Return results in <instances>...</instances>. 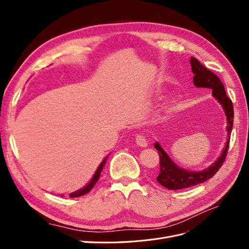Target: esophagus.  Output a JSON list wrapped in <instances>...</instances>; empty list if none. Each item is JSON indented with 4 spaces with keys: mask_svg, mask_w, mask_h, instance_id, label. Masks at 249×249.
Segmentation results:
<instances>
[{
    "mask_svg": "<svg viewBox=\"0 0 249 249\" xmlns=\"http://www.w3.org/2000/svg\"><path fill=\"white\" fill-rule=\"evenodd\" d=\"M136 144L138 146H140V147H147L148 143H147L146 138L143 136V135L139 134V135H137V136H136Z\"/></svg>",
    "mask_w": 249,
    "mask_h": 249,
    "instance_id": "esophagus-1",
    "label": "esophagus"
}]
</instances>
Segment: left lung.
Returning <instances> with one entry per match:
<instances>
[{
	"label": "left lung",
	"instance_id": "1",
	"mask_svg": "<svg viewBox=\"0 0 249 249\" xmlns=\"http://www.w3.org/2000/svg\"><path fill=\"white\" fill-rule=\"evenodd\" d=\"M190 64L192 72L194 74V85L196 87L212 89V95L214 96V99H216L223 108L228 122V138L222 152L220 156L217 158V160L212 165H210L208 168L200 171H191L186 170L182 167H178V165L171 160V158L168 156V154L163 149V147L160 145V143L156 142L154 146L158 150V153H159L160 156V173L157 178V180L159 182V184L170 190H179L184 189V188L198 185L214 177L215 173L222 166V164L225 160V157H227V153L230 145L231 133L232 129L233 106L231 101L228 97L227 92H225L222 82L214 72L209 71L207 67L203 66L196 58L191 57Z\"/></svg>",
	"mask_w": 249,
	"mask_h": 249
}]
</instances>
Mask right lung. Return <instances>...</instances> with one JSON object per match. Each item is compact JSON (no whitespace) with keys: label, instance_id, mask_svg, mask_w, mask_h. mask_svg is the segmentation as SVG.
Returning <instances> with one entry per match:
<instances>
[{"label":"right lung","instance_id":"obj_1","mask_svg":"<svg viewBox=\"0 0 249 249\" xmlns=\"http://www.w3.org/2000/svg\"><path fill=\"white\" fill-rule=\"evenodd\" d=\"M107 158H108V156H107L106 158H105L104 161L100 164V166L97 167V169H96L95 173L93 175L92 178L90 179V182H89L86 186L81 188V189H79V190H77V191H74V192L71 193V194H70L71 197H79V196H82V195H85L86 193H88L90 190L92 189V188L94 187V185L96 184L97 180H99L100 177H101V172H102V170H103V167L105 166V164H106V162H107Z\"/></svg>","mask_w":249,"mask_h":249}]
</instances>
